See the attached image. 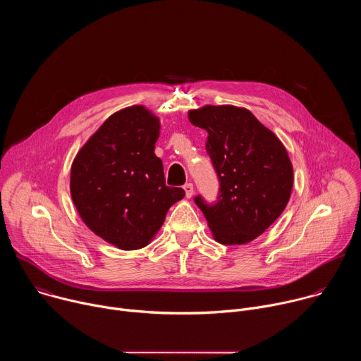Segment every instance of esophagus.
I'll return each instance as SVG.
<instances>
[{
	"label": "esophagus",
	"instance_id": "1",
	"mask_svg": "<svg viewBox=\"0 0 361 361\" xmlns=\"http://www.w3.org/2000/svg\"><path fill=\"white\" fill-rule=\"evenodd\" d=\"M184 191H185V197H187V198H191L192 194H194V187H192V184H191V183H187V184L184 185Z\"/></svg>",
	"mask_w": 361,
	"mask_h": 361
}]
</instances>
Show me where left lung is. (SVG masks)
<instances>
[{
  "mask_svg": "<svg viewBox=\"0 0 361 361\" xmlns=\"http://www.w3.org/2000/svg\"><path fill=\"white\" fill-rule=\"evenodd\" d=\"M192 126L209 133V156L220 181L216 204L194 198L216 241L247 244L284 212L294 174L279 137L251 111L235 106H204L188 111Z\"/></svg>",
  "mask_w": 361,
  "mask_h": 361,
  "instance_id": "obj_1",
  "label": "left lung"
}]
</instances>
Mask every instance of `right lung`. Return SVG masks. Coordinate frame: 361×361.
Listing matches in <instances>:
<instances>
[{"label": "right lung", "instance_id": "add662e5", "mask_svg": "<svg viewBox=\"0 0 361 361\" xmlns=\"http://www.w3.org/2000/svg\"><path fill=\"white\" fill-rule=\"evenodd\" d=\"M160 118L144 106L110 116L80 148L70 191L84 224L120 250L151 243L185 191L167 187L154 148Z\"/></svg>", "mask_w": 361, "mask_h": 361}]
</instances>
